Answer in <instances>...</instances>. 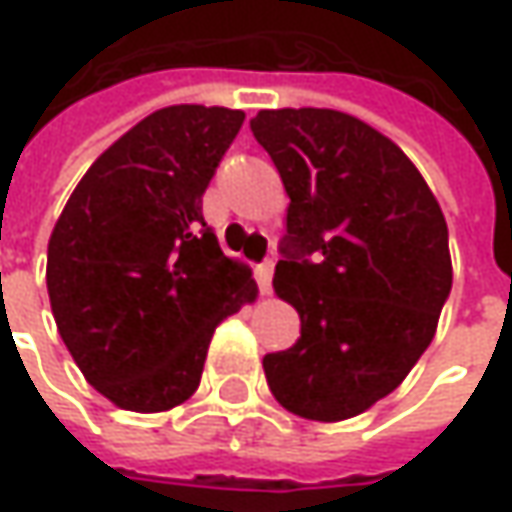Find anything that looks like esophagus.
<instances>
[{
    "mask_svg": "<svg viewBox=\"0 0 512 512\" xmlns=\"http://www.w3.org/2000/svg\"><path fill=\"white\" fill-rule=\"evenodd\" d=\"M270 279H273V259L262 262V265L256 268V282H259V291L265 296L270 294Z\"/></svg>",
    "mask_w": 512,
    "mask_h": 512,
    "instance_id": "esophagus-1",
    "label": "esophagus"
}]
</instances>
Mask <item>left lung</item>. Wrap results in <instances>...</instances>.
I'll list each match as a JSON object with an SVG mask.
<instances>
[{
    "instance_id": "8db88e82",
    "label": "left lung",
    "mask_w": 512,
    "mask_h": 512,
    "mask_svg": "<svg viewBox=\"0 0 512 512\" xmlns=\"http://www.w3.org/2000/svg\"><path fill=\"white\" fill-rule=\"evenodd\" d=\"M291 198L273 288L299 340L265 354L273 397L308 421H345L395 392L429 348L452 288L441 204L403 149L334 109L250 120Z\"/></svg>"
}]
</instances>
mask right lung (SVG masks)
Listing matches in <instances>:
<instances>
[{
  "label": "right lung",
  "instance_id": "right-lung-1",
  "mask_svg": "<svg viewBox=\"0 0 512 512\" xmlns=\"http://www.w3.org/2000/svg\"><path fill=\"white\" fill-rule=\"evenodd\" d=\"M244 112L167 106L80 178L48 239V299L83 377L129 412L198 389L221 320L250 305V268L224 256L201 195Z\"/></svg>",
  "mask_w": 512,
  "mask_h": 512
}]
</instances>
